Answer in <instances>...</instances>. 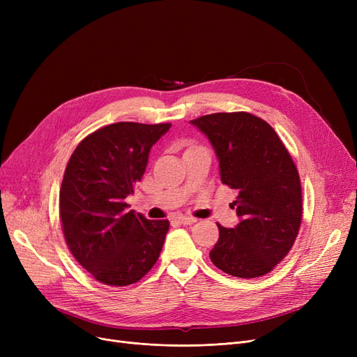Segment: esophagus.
<instances>
[{"label": "esophagus", "instance_id": "1", "mask_svg": "<svg viewBox=\"0 0 357 357\" xmlns=\"http://www.w3.org/2000/svg\"><path fill=\"white\" fill-rule=\"evenodd\" d=\"M176 220H178L181 224H194V222H197V218L190 217V215H181V217H178Z\"/></svg>", "mask_w": 357, "mask_h": 357}]
</instances>
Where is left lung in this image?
<instances>
[{
    "label": "left lung",
    "mask_w": 357,
    "mask_h": 357,
    "mask_svg": "<svg viewBox=\"0 0 357 357\" xmlns=\"http://www.w3.org/2000/svg\"><path fill=\"white\" fill-rule=\"evenodd\" d=\"M211 142L221 182L238 192L240 222L218 226L213 264L236 278H259L282 260L298 236L303 191L296 166L276 131L245 111L215 112L191 120Z\"/></svg>",
    "instance_id": "left-lung-1"
}]
</instances>
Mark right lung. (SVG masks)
I'll use <instances>...</instances> for the list:
<instances>
[{"label":"right lung","instance_id":"add662e5","mask_svg":"<svg viewBox=\"0 0 357 357\" xmlns=\"http://www.w3.org/2000/svg\"><path fill=\"white\" fill-rule=\"evenodd\" d=\"M171 123H114L86 136L73 150L59 192L66 245L98 282L126 287L159 259L167 220L127 210L126 197L144 175L152 146Z\"/></svg>","mask_w":357,"mask_h":357}]
</instances>
